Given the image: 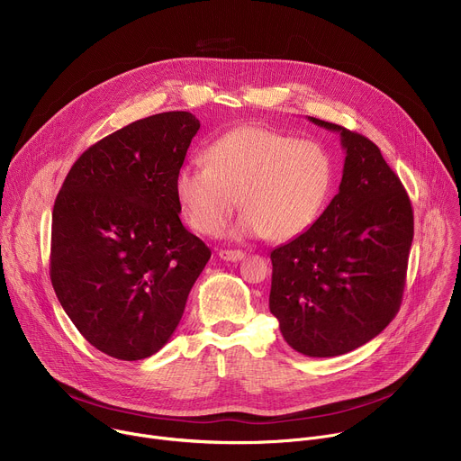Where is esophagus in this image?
Listing matches in <instances>:
<instances>
[{
  "mask_svg": "<svg viewBox=\"0 0 461 461\" xmlns=\"http://www.w3.org/2000/svg\"><path fill=\"white\" fill-rule=\"evenodd\" d=\"M219 257L224 260H230V262H237V260H242L246 257V253L240 249H221Z\"/></svg>",
  "mask_w": 461,
  "mask_h": 461,
  "instance_id": "esophagus-1",
  "label": "esophagus"
}]
</instances>
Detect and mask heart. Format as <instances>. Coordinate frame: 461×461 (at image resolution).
<instances>
[{
  "label": "heart",
  "instance_id": "heart-1",
  "mask_svg": "<svg viewBox=\"0 0 461 461\" xmlns=\"http://www.w3.org/2000/svg\"><path fill=\"white\" fill-rule=\"evenodd\" d=\"M206 160L184 164L175 176L185 221L204 235H215L239 203L244 213L231 235L295 239L317 221L332 191L326 149L270 127L230 131L208 148Z\"/></svg>",
  "mask_w": 461,
  "mask_h": 461
}]
</instances>
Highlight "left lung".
<instances>
[{"instance_id": "1", "label": "left lung", "mask_w": 461, "mask_h": 461, "mask_svg": "<svg viewBox=\"0 0 461 461\" xmlns=\"http://www.w3.org/2000/svg\"><path fill=\"white\" fill-rule=\"evenodd\" d=\"M339 133L347 151L339 193L299 237L276 248L270 312L286 343L310 357L359 348L396 317L405 288L414 213L400 176L366 137Z\"/></svg>"}]
</instances>
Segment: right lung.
<instances>
[{
  "instance_id": "1",
  "label": "right lung",
  "mask_w": 461,
  "mask_h": 461,
  "mask_svg": "<svg viewBox=\"0 0 461 461\" xmlns=\"http://www.w3.org/2000/svg\"><path fill=\"white\" fill-rule=\"evenodd\" d=\"M201 122L158 113L102 139L73 164L54 201L50 283L100 352L139 361L178 326L212 257L180 222L175 176Z\"/></svg>"
}]
</instances>
